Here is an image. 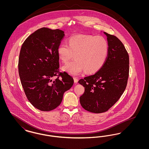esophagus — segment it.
Segmentation results:
<instances>
[{
  "label": "esophagus",
  "mask_w": 149,
  "mask_h": 149,
  "mask_svg": "<svg viewBox=\"0 0 149 149\" xmlns=\"http://www.w3.org/2000/svg\"><path fill=\"white\" fill-rule=\"evenodd\" d=\"M74 83H77L78 81V79L76 77H74Z\"/></svg>",
  "instance_id": "34e87169"
}]
</instances>
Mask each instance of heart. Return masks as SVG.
Wrapping results in <instances>:
<instances>
[{
	"instance_id": "b5f03b06",
	"label": "heart",
	"mask_w": 149,
	"mask_h": 149,
	"mask_svg": "<svg viewBox=\"0 0 149 149\" xmlns=\"http://www.w3.org/2000/svg\"><path fill=\"white\" fill-rule=\"evenodd\" d=\"M109 46L106 39L101 36H72L69 45L61 43L57 49L59 58L68 63L74 54L75 60L65 64L63 70L73 75L82 71L95 73L102 68L108 54Z\"/></svg>"
}]
</instances>
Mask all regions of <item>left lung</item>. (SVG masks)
<instances>
[{"mask_svg":"<svg viewBox=\"0 0 149 149\" xmlns=\"http://www.w3.org/2000/svg\"><path fill=\"white\" fill-rule=\"evenodd\" d=\"M109 46L102 68L78 83L85 88L80 103L85 110L95 113L107 111L124 92L129 75V56L123 44L115 36L104 32Z\"/></svg>","mask_w":149,"mask_h":149,"instance_id":"8db88e82","label":"left lung"}]
</instances>
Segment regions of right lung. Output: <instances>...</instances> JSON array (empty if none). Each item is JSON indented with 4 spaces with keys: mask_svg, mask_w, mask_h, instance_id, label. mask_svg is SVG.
<instances>
[{
    "mask_svg": "<svg viewBox=\"0 0 149 149\" xmlns=\"http://www.w3.org/2000/svg\"><path fill=\"white\" fill-rule=\"evenodd\" d=\"M62 30L43 27L26 38L22 46L18 72L29 102L37 109L50 111L62 102L74 79L59 71L57 49L64 38Z\"/></svg>",
    "mask_w": 149,
    "mask_h": 149,
    "instance_id": "right-lung-1",
    "label": "right lung"
}]
</instances>
